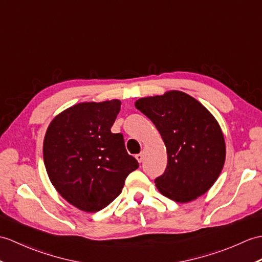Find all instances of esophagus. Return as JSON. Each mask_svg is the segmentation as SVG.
I'll list each match as a JSON object with an SVG mask.
<instances>
[{
	"label": "esophagus",
	"instance_id": "obj_1",
	"mask_svg": "<svg viewBox=\"0 0 262 262\" xmlns=\"http://www.w3.org/2000/svg\"><path fill=\"white\" fill-rule=\"evenodd\" d=\"M135 157H136V160L138 161V163H142L143 160H144V154H143V153H139V154H137Z\"/></svg>",
	"mask_w": 262,
	"mask_h": 262
}]
</instances>
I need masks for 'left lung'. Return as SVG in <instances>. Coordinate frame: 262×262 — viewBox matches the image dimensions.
Wrapping results in <instances>:
<instances>
[{
	"mask_svg": "<svg viewBox=\"0 0 262 262\" xmlns=\"http://www.w3.org/2000/svg\"><path fill=\"white\" fill-rule=\"evenodd\" d=\"M135 107L153 121L166 146V169L155 179L159 191L179 203L208 192L226 162V142L213 115L180 90L144 97Z\"/></svg>",
	"mask_w": 262,
	"mask_h": 262,
	"instance_id": "8db88e82",
	"label": "left lung"
}]
</instances>
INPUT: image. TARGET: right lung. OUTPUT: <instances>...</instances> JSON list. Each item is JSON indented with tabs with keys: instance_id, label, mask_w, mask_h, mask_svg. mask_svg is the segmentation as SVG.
<instances>
[{
	"instance_id": "right-lung-1",
	"label": "right lung",
	"mask_w": 262,
	"mask_h": 262,
	"mask_svg": "<svg viewBox=\"0 0 262 262\" xmlns=\"http://www.w3.org/2000/svg\"><path fill=\"white\" fill-rule=\"evenodd\" d=\"M120 105L118 99L79 102L48 126L43 141L48 176L60 195L81 211L106 208L138 167L123 135L111 132Z\"/></svg>"
}]
</instances>
